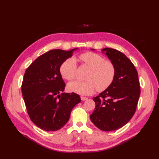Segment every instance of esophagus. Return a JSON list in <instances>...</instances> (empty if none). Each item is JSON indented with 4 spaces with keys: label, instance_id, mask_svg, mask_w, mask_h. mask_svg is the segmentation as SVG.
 <instances>
[{
    "label": "esophagus",
    "instance_id": "esophagus-1",
    "mask_svg": "<svg viewBox=\"0 0 159 159\" xmlns=\"http://www.w3.org/2000/svg\"><path fill=\"white\" fill-rule=\"evenodd\" d=\"M81 99L82 100V101H85V100L88 99V98H85V97H83V96H81Z\"/></svg>",
    "mask_w": 159,
    "mask_h": 159
}]
</instances>
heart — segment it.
<instances>
[{"mask_svg": "<svg viewBox=\"0 0 159 159\" xmlns=\"http://www.w3.org/2000/svg\"><path fill=\"white\" fill-rule=\"evenodd\" d=\"M80 61L90 68L87 81L75 80L69 83L68 89L82 95H90L96 88L98 91L106 89L112 83L115 75V68L111 61L105 60L104 57L96 53L85 52L79 56ZM77 64L75 59L66 60L60 66V74L67 80L75 78Z\"/></svg>", "mask_w": 159, "mask_h": 159, "instance_id": "b5f03b06", "label": "heart"}]
</instances>
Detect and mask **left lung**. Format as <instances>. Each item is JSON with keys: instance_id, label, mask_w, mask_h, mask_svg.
I'll list each match as a JSON object with an SVG mask.
<instances>
[{"instance_id": "obj_1", "label": "left lung", "mask_w": 159, "mask_h": 159, "mask_svg": "<svg viewBox=\"0 0 159 159\" xmlns=\"http://www.w3.org/2000/svg\"><path fill=\"white\" fill-rule=\"evenodd\" d=\"M102 51L113 64L115 75L109 87L93 98L95 108L90 119L98 129L111 131L121 128L133 117L140 96V84L135 67L125 55L109 48Z\"/></svg>"}]
</instances>
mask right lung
Masks as SVG:
<instances>
[{
	"mask_svg": "<svg viewBox=\"0 0 159 159\" xmlns=\"http://www.w3.org/2000/svg\"><path fill=\"white\" fill-rule=\"evenodd\" d=\"M77 49L50 50L38 57L25 71L21 88L27 112L31 121L44 131L63 127L72 109L81 102L78 94L63 93L66 84L60 71L61 64Z\"/></svg>",
	"mask_w": 159,
	"mask_h": 159,
	"instance_id": "obj_1",
	"label": "right lung"
}]
</instances>
